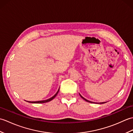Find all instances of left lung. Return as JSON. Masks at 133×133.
Returning a JSON list of instances; mask_svg holds the SVG:
<instances>
[{"label":"left lung","instance_id":"8db88e82","mask_svg":"<svg viewBox=\"0 0 133 133\" xmlns=\"http://www.w3.org/2000/svg\"><path fill=\"white\" fill-rule=\"evenodd\" d=\"M80 96H81V98H82L84 100V101H86V102H90V103H93L92 102H91V101H88V100H87V99H86L85 98H84L83 97H82V96L81 95H80ZM106 103V102H102V103Z\"/></svg>","mask_w":133,"mask_h":133}]
</instances>
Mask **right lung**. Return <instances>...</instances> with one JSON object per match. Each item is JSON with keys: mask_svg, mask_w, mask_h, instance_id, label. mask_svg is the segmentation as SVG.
<instances>
[{"mask_svg": "<svg viewBox=\"0 0 133 133\" xmlns=\"http://www.w3.org/2000/svg\"><path fill=\"white\" fill-rule=\"evenodd\" d=\"M59 89L58 90V91H57V92L56 93V94L53 96L52 97H51V98H50V99H47V100H44V101H36V102H29L28 101V102H30V103H46V102H50V101H51V100H52L56 96V95H57V94L58 93V92H59Z\"/></svg>", "mask_w": 133, "mask_h": 133, "instance_id": "add662e5", "label": "right lung"}]
</instances>
